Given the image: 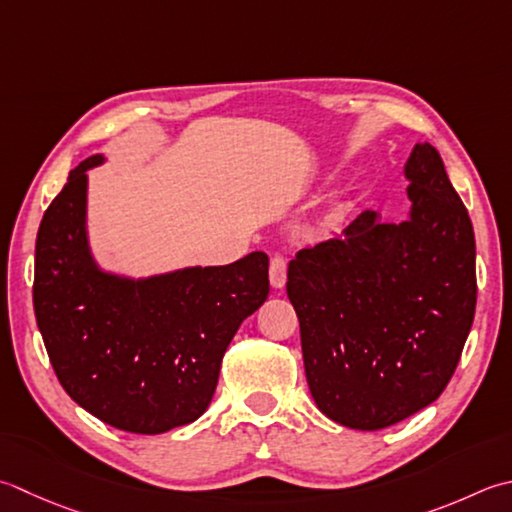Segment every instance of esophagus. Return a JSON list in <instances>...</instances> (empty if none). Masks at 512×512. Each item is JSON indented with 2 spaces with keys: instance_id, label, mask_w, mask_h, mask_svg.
<instances>
[{
  "instance_id": "34e87169",
  "label": "esophagus",
  "mask_w": 512,
  "mask_h": 512,
  "mask_svg": "<svg viewBox=\"0 0 512 512\" xmlns=\"http://www.w3.org/2000/svg\"><path fill=\"white\" fill-rule=\"evenodd\" d=\"M270 286L273 288H284L286 284V259L284 257H270V268H268Z\"/></svg>"
}]
</instances>
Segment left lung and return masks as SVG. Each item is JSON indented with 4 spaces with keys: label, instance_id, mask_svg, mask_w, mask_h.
Returning <instances> with one entry per match:
<instances>
[{
    "label": "left lung",
    "instance_id": "obj_1",
    "mask_svg": "<svg viewBox=\"0 0 512 512\" xmlns=\"http://www.w3.org/2000/svg\"><path fill=\"white\" fill-rule=\"evenodd\" d=\"M404 177L413 204L404 222L364 210L288 264L310 395L355 430L393 426L433 404L475 317L473 224L437 148L415 144Z\"/></svg>",
    "mask_w": 512,
    "mask_h": 512
}]
</instances>
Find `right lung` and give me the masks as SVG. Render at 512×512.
I'll list each match as a JSON object with an SVG mask.
<instances>
[{
    "instance_id": "add662e5",
    "label": "right lung",
    "mask_w": 512,
    "mask_h": 512,
    "mask_svg": "<svg viewBox=\"0 0 512 512\" xmlns=\"http://www.w3.org/2000/svg\"><path fill=\"white\" fill-rule=\"evenodd\" d=\"M90 155L39 224L33 304L59 384L90 415L159 435L204 415L230 339L268 297V255L133 277L97 262L88 237Z\"/></svg>"
}]
</instances>
